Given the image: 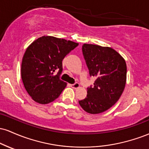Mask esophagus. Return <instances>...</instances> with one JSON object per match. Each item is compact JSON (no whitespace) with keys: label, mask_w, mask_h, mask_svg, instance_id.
I'll return each mask as SVG.
<instances>
[{"label":"esophagus","mask_w":149,"mask_h":149,"mask_svg":"<svg viewBox=\"0 0 149 149\" xmlns=\"http://www.w3.org/2000/svg\"><path fill=\"white\" fill-rule=\"evenodd\" d=\"M71 88H73V89H77V88H79L80 85H79V83H73V84L71 85Z\"/></svg>","instance_id":"obj_1"}]
</instances>
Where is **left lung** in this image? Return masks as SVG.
<instances>
[{
	"mask_svg": "<svg viewBox=\"0 0 149 149\" xmlns=\"http://www.w3.org/2000/svg\"><path fill=\"white\" fill-rule=\"evenodd\" d=\"M82 51L90 76L96 78L88 95L78 102L83 110L97 114L110 109L122 95L126 83L127 66L115 49L92 44H83Z\"/></svg>",
	"mask_w": 149,
	"mask_h": 149,
	"instance_id": "8db88e82",
	"label": "left lung"
}]
</instances>
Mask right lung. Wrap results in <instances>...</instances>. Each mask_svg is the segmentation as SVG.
I'll return each instance as SVG.
<instances>
[{
    "mask_svg": "<svg viewBox=\"0 0 149 149\" xmlns=\"http://www.w3.org/2000/svg\"><path fill=\"white\" fill-rule=\"evenodd\" d=\"M78 45L71 40L42 36L27 47L22 59V79L36 102L46 104L59 97L66 86L60 79L62 60Z\"/></svg>",
    "mask_w": 149,
    "mask_h": 149,
    "instance_id": "right-lung-1",
    "label": "right lung"
}]
</instances>
